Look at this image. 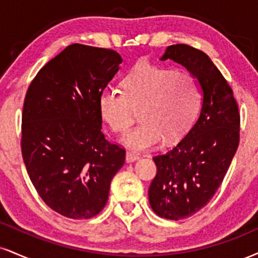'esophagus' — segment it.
I'll return each mask as SVG.
<instances>
[{"label":"esophagus","instance_id":"esophagus-1","mask_svg":"<svg viewBox=\"0 0 258 258\" xmlns=\"http://www.w3.org/2000/svg\"><path fill=\"white\" fill-rule=\"evenodd\" d=\"M137 160H139V155L138 154H136V153H133V151H127L126 153V161L127 162H135V161H137Z\"/></svg>","mask_w":258,"mask_h":258}]
</instances>
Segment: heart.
<instances>
[{"instance_id":"obj_1","label":"heart","mask_w":258,"mask_h":258,"mask_svg":"<svg viewBox=\"0 0 258 258\" xmlns=\"http://www.w3.org/2000/svg\"><path fill=\"white\" fill-rule=\"evenodd\" d=\"M123 91L104 89L99 94L102 119L114 132L128 130L141 109L142 123L123 137L136 151L178 141L188 131L202 103V86L190 72L142 62L122 80Z\"/></svg>"}]
</instances>
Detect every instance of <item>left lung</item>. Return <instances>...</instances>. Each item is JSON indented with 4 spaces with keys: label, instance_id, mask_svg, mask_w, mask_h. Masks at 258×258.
Segmentation results:
<instances>
[{
    "label": "left lung",
    "instance_id": "obj_1",
    "mask_svg": "<svg viewBox=\"0 0 258 258\" xmlns=\"http://www.w3.org/2000/svg\"><path fill=\"white\" fill-rule=\"evenodd\" d=\"M164 60L196 76L203 92L190 131L153 159L157 173L149 187L150 206L161 218L176 221L200 212L222 184L239 145L240 115L231 86L206 52L186 44L169 45Z\"/></svg>",
    "mask_w": 258,
    "mask_h": 258
}]
</instances>
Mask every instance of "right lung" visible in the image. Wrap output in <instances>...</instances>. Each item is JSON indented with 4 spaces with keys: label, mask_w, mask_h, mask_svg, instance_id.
Returning <instances> with one entry per match:
<instances>
[{
    "label": "right lung",
    "mask_w": 258,
    "mask_h": 258,
    "mask_svg": "<svg viewBox=\"0 0 258 258\" xmlns=\"http://www.w3.org/2000/svg\"><path fill=\"white\" fill-rule=\"evenodd\" d=\"M122 58L110 49L68 45L27 89L21 125L24 163L39 197L66 218L103 209L125 149L102 133L99 94Z\"/></svg>",
    "instance_id": "add662e5"
}]
</instances>
